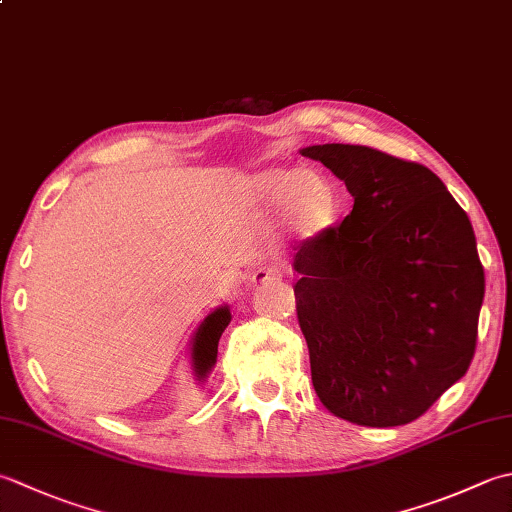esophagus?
<instances>
[{
	"instance_id": "esophagus-1",
	"label": "esophagus",
	"mask_w": 512,
	"mask_h": 512,
	"mask_svg": "<svg viewBox=\"0 0 512 512\" xmlns=\"http://www.w3.org/2000/svg\"><path fill=\"white\" fill-rule=\"evenodd\" d=\"M279 279L277 268H257L253 273V286H262V284H270Z\"/></svg>"
}]
</instances>
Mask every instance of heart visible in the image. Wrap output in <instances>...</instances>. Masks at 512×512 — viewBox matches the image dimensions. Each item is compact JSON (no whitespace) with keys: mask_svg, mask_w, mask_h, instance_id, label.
Here are the masks:
<instances>
[{"mask_svg":"<svg viewBox=\"0 0 512 512\" xmlns=\"http://www.w3.org/2000/svg\"><path fill=\"white\" fill-rule=\"evenodd\" d=\"M248 195L262 210L284 206L286 233L299 242L322 237L339 217V190L317 170H262L248 182Z\"/></svg>","mask_w":512,"mask_h":512,"instance_id":"heart-1","label":"heart"}]
</instances>
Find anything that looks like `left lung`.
<instances>
[{"instance_id": "left-lung-1", "label": "left lung", "mask_w": 512, "mask_h": 512, "mask_svg": "<svg viewBox=\"0 0 512 512\" xmlns=\"http://www.w3.org/2000/svg\"><path fill=\"white\" fill-rule=\"evenodd\" d=\"M302 155L355 199L293 262L315 393L357 426L415 422L473 362L486 286L473 226L422 164L353 144Z\"/></svg>"}]
</instances>
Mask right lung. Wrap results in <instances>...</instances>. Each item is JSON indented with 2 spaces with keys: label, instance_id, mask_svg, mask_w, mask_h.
<instances>
[{
  "label": "right lung",
  "instance_id": "obj_1",
  "mask_svg": "<svg viewBox=\"0 0 512 512\" xmlns=\"http://www.w3.org/2000/svg\"><path fill=\"white\" fill-rule=\"evenodd\" d=\"M230 322V310L217 308L215 313H210L204 324L197 328L195 333V342H193V364H195V375L202 379L206 377V373L213 368L215 359H217V344L219 337L226 330Z\"/></svg>",
  "mask_w": 512,
  "mask_h": 512
}]
</instances>
